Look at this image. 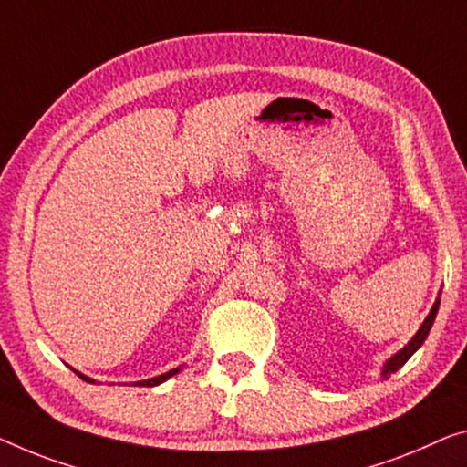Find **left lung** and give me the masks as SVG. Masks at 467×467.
Here are the masks:
<instances>
[{
	"label": "left lung",
	"instance_id": "8db88e82",
	"mask_svg": "<svg viewBox=\"0 0 467 467\" xmlns=\"http://www.w3.org/2000/svg\"><path fill=\"white\" fill-rule=\"evenodd\" d=\"M438 306H441V291H438V297H436V302H434V306H432V310H430V315H428L426 318H423L421 327H420V329H417L415 336H413L411 339H409V344L402 346L400 350L396 352V354H392V357H389V358L386 360V363H384V367H381V373H379L381 379H388L389 375L399 371V368H400L402 365H405L407 360L411 358L417 350H420L421 344L426 342L428 333H430V329H432V325H434Z\"/></svg>",
	"mask_w": 467,
	"mask_h": 467
}]
</instances>
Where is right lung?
Listing matches in <instances>:
<instances>
[{
    "mask_svg": "<svg viewBox=\"0 0 467 467\" xmlns=\"http://www.w3.org/2000/svg\"><path fill=\"white\" fill-rule=\"evenodd\" d=\"M73 368V367H71ZM180 368L182 367H176V368H171V371H167V373H161V375H157V378H150V379H142V381H134V384L131 386H146V388H152V386H159V384H163V381H167L170 378H173V375H176ZM75 371V368H73ZM79 375V378L83 379V381H88V384H96V379H92V378H88V375H83V373H79V371H75Z\"/></svg>",
    "mask_w": 467,
    "mask_h": 467,
    "instance_id": "right-lung-1",
    "label": "right lung"
}]
</instances>
